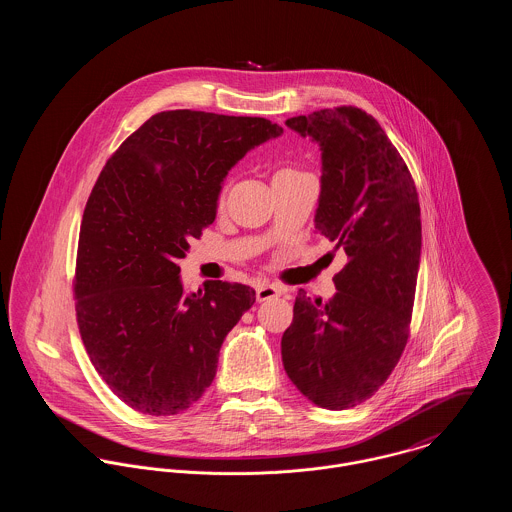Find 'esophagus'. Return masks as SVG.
<instances>
[{
    "label": "esophagus",
    "mask_w": 512,
    "mask_h": 512,
    "mask_svg": "<svg viewBox=\"0 0 512 512\" xmlns=\"http://www.w3.org/2000/svg\"><path fill=\"white\" fill-rule=\"evenodd\" d=\"M282 286L278 284H270V282H262L256 286V299L258 301H268V299H274L278 295H282Z\"/></svg>",
    "instance_id": "esophagus-1"
}]
</instances>
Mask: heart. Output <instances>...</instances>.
<instances>
[{
	"instance_id": "heart-1",
	"label": "heart",
	"mask_w": 512,
	"mask_h": 512,
	"mask_svg": "<svg viewBox=\"0 0 512 512\" xmlns=\"http://www.w3.org/2000/svg\"><path fill=\"white\" fill-rule=\"evenodd\" d=\"M284 171H290V169H284Z\"/></svg>"
}]
</instances>
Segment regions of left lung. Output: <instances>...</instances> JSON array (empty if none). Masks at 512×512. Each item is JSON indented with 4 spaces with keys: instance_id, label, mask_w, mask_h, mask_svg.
Here are the masks:
<instances>
[{
    "instance_id": "obj_1",
    "label": "left lung",
    "mask_w": 512,
    "mask_h": 512,
    "mask_svg": "<svg viewBox=\"0 0 512 512\" xmlns=\"http://www.w3.org/2000/svg\"><path fill=\"white\" fill-rule=\"evenodd\" d=\"M286 126L321 149L315 228L349 260L329 301L297 292L282 361L307 400L345 410L386 382L406 347L422 252L418 193L365 110L325 108Z\"/></svg>"
}]
</instances>
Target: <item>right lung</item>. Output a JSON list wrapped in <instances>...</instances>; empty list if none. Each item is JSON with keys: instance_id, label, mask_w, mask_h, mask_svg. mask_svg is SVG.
Instances as JSON below:
<instances>
[{"instance_id": "right-lung-1", "label": "right lung", "mask_w": 512, "mask_h": 512, "mask_svg": "<svg viewBox=\"0 0 512 512\" xmlns=\"http://www.w3.org/2000/svg\"><path fill=\"white\" fill-rule=\"evenodd\" d=\"M282 134L266 118L169 110L104 165L80 224L76 319L92 365L130 408L173 416L211 386L256 292L211 280L187 295L179 260L217 217L228 171Z\"/></svg>"}]
</instances>
